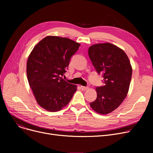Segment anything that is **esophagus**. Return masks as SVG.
<instances>
[{
	"label": "esophagus",
	"instance_id": "esophagus-1",
	"mask_svg": "<svg viewBox=\"0 0 153 153\" xmlns=\"http://www.w3.org/2000/svg\"><path fill=\"white\" fill-rule=\"evenodd\" d=\"M81 89L82 90V91H85L88 89V87H84V86H81Z\"/></svg>",
	"mask_w": 153,
	"mask_h": 153
}]
</instances>
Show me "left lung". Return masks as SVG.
<instances>
[{
    "instance_id": "left-lung-1",
    "label": "left lung",
    "mask_w": 153,
    "mask_h": 153,
    "mask_svg": "<svg viewBox=\"0 0 153 153\" xmlns=\"http://www.w3.org/2000/svg\"><path fill=\"white\" fill-rule=\"evenodd\" d=\"M88 54L104 83L96 87L97 97L90 105L98 114H108L126 97L132 76L130 61L123 50L109 43L90 46Z\"/></svg>"
}]
</instances>
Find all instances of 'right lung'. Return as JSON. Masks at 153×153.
I'll return each mask as SVG.
<instances>
[{"mask_svg":"<svg viewBox=\"0 0 153 153\" xmlns=\"http://www.w3.org/2000/svg\"><path fill=\"white\" fill-rule=\"evenodd\" d=\"M68 38L48 36L33 49L27 63L29 85L36 102L49 111L66 107L77 86L62 79L69 61L80 46Z\"/></svg>","mask_w":153,"mask_h":153,"instance_id":"1","label":"right lung"}]
</instances>
